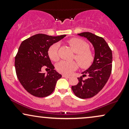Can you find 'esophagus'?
<instances>
[{"label": "esophagus", "instance_id": "1", "mask_svg": "<svg viewBox=\"0 0 129 129\" xmlns=\"http://www.w3.org/2000/svg\"><path fill=\"white\" fill-rule=\"evenodd\" d=\"M62 77L63 78H70V76H69V75H62Z\"/></svg>", "mask_w": 129, "mask_h": 129}]
</instances>
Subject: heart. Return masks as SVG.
Instances as JSON below:
<instances>
[{"instance_id":"1","label":"heart","mask_w":129,"mask_h":129,"mask_svg":"<svg viewBox=\"0 0 129 129\" xmlns=\"http://www.w3.org/2000/svg\"><path fill=\"white\" fill-rule=\"evenodd\" d=\"M68 43L75 53V59L82 68H87L92 64L94 59V54L89 50V45L86 42L79 38H72ZM59 45L54 44L48 48V54L50 59L57 61L59 59L58 49ZM56 70L61 73L69 75L78 69V63L75 61L61 60L56 64Z\"/></svg>"}]
</instances>
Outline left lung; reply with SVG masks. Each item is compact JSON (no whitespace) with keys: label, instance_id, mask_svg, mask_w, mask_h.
<instances>
[{"label":"left lung","instance_id":"8db88e82","mask_svg":"<svg viewBox=\"0 0 129 129\" xmlns=\"http://www.w3.org/2000/svg\"><path fill=\"white\" fill-rule=\"evenodd\" d=\"M87 38L94 49V59L88 69L82 72V76L78 78L79 82L72 87L73 93L81 99L92 98L103 89L110 76L112 67V50L103 38L89 32L78 34ZM87 75L85 80L83 77Z\"/></svg>","mask_w":129,"mask_h":129}]
</instances>
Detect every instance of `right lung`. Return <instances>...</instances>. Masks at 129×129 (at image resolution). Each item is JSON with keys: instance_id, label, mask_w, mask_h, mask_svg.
<instances>
[{"instance_id": "1", "label": "right lung", "mask_w": 129, "mask_h": 129, "mask_svg": "<svg viewBox=\"0 0 129 129\" xmlns=\"http://www.w3.org/2000/svg\"><path fill=\"white\" fill-rule=\"evenodd\" d=\"M66 35L51 36L38 34L23 41L15 57L17 77L23 88L35 96L44 98L53 93L57 81L62 75L54 70L48 56L51 45L63 39ZM47 67V74L42 69Z\"/></svg>"}]
</instances>
